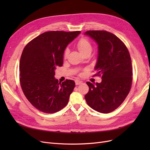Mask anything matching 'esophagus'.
I'll return each mask as SVG.
<instances>
[{
	"instance_id": "1",
	"label": "esophagus",
	"mask_w": 150,
	"mask_h": 150,
	"mask_svg": "<svg viewBox=\"0 0 150 150\" xmlns=\"http://www.w3.org/2000/svg\"><path fill=\"white\" fill-rule=\"evenodd\" d=\"M82 83H83L82 81H79V80H76V81H75V83H76V85H79V84H81Z\"/></svg>"
}]
</instances>
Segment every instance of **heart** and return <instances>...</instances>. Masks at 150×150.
I'll return each instance as SVG.
<instances>
[{"instance_id": "obj_1", "label": "heart", "mask_w": 150, "mask_h": 150, "mask_svg": "<svg viewBox=\"0 0 150 150\" xmlns=\"http://www.w3.org/2000/svg\"><path fill=\"white\" fill-rule=\"evenodd\" d=\"M77 47H78L79 51L83 56L88 53L91 54L92 51V45L89 42V40L86 38L81 39L78 42V44H77ZM68 54H69V49L67 48L64 51V57L67 56Z\"/></svg>"}]
</instances>
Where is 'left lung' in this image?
Segmentation results:
<instances>
[{
  "mask_svg": "<svg viewBox=\"0 0 150 150\" xmlns=\"http://www.w3.org/2000/svg\"><path fill=\"white\" fill-rule=\"evenodd\" d=\"M88 35L98 44V58L94 70L101 76L100 83L87 82L89 92L85 95L94 110L108 113L124 101L132 83V66L128 49L113 34L105 30H88Z\"/></svg>",
  "mask_w": 150,
  "mask_h": 150,
  "instance_id": "left-lung-1",
  "label": "left lung"
}]
</instances>
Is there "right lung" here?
Masks as SVG:
<instances>
[{
  "mask_svg": "<svg viewBox=\"0 0 150 150\" xmlns=\"http://www.w3.org/2000/svg\"><path fill=\"white\" fill-rule=\"evenodd\" d=\"M80 31H49L32 40L24 47L20 60V83L28 101L39 111L56 112L68 103L75 87L74 81L61 83L55 78L56 67L63 64L67 45Z\"/></svg>",
  "mask_w": 150,
  "mask_h": 150,
  "instance_id": "1",
  "label": "right lung"
}]
</instances>
